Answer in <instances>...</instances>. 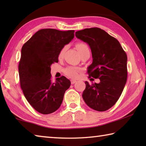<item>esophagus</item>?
I'll return each instance as SVG.
<instances>
[{
    "mask_svg": "<svg viewBox=\"0 0 146 146\" xmlns=\"http://www.w3.org/2000/svg\"><path fill=\"white\" fill-rule=\"evenodd\" d=\"M76 82V81L75 80H71V84H75Z\"/></svg>",
    "mask_w": 146,
    "mask_h": 146,
    "instance_id": "34e87169",
    "label": "esophagus"
}]
</instances>
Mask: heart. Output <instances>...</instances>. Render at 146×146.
<instances>
[{"instance_id":"1","label":"heart","mask_w":146,"mask_h":146,"mask_svg":"<svg viewBox=\"0 0 146 146\" xmlns=\"http://www.w3.org/2000/svg\"><path fill=\"white\" fill-rule=\"evenodd\" d=\"M76 48L77 49L79 53L83 52V51L89 50L88 46L86 44L82 42H78L76 44ZM66 50V47L62 49L60 53L58 55L59 58H62L64 55V51ZM80 71V69L75 67H68L64 70V73L65 75L70 78H76L78 76V73Z\"/></svg>"}]
</instances>
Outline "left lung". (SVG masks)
Segmentation results:
<instances>
[{
	"instance_id": "obj_1",
	"label": "left lung",
	"mask_w": 146,
	"mask_h": 146,
	"mask_svg": "<svg viewBox=\"0 0 146 146\" xmlns=\"http://www.w3.org/2000/svg\"><path fill=\"white\" fill-rule=\"evenodd\" d=\"M75 36L90 46L93 62L88 73L100 81L91 85L86 81L82 98L91 109L104 111L117 102L126 83L127 55L119 42L100 28H86Z\"/></svg>"
}]
</instances>
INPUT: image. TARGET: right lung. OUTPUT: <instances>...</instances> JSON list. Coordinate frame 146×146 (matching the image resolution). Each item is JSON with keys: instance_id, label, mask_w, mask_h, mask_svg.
Here are the masks:
<instances>
[{"instance_id": "add662e5", "label": "right lung", "mask_w": 146, "mask_h": 146, "mask_svg": "<svg viewBox=\"0 0 146 146\" xmlns=\"http://www.w3.org/2000/svg\"><path fill=\"white\" fill-rule=\"evenodd\" d=\"M74 32L42 29L22 48L19 64L21 87L28 102L42 114L57 110L70 87V80L64 76L51 82V66L58 62L59 53L72 40Z\"/></svg>"}]
</instances>
